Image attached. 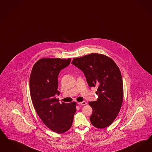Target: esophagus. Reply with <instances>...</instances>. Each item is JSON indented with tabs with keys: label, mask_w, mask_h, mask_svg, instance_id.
<instances>
[{
	"label": "esophagus",
	"mask_w": 152,
	"mask_h": 152,
	"mask_svg": "<svg viewBox=\"0 0 152 152\" xmlns=\"http://www.w3.org/2000/svg\"><path fill=\"white\" fill-rule=\"evenodd\" d=\"M77 104H81V105H85L86 103L85 102V101H83V102H77Z\"/></svg>",
	"instance_id": "34e87169"
}]
</instances>
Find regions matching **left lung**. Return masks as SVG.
<instances>
[{"label":"left lung","instance_id":"8db88e82","mask_svg":"<svg viewBox=\"0 0 152 152\" xmlns=\"http://www.w3.org/2000/svg\"><path fill=\"white\" fill-rule=\"evenodd\" d=\"M72 64L84 73L90 87H97V101L90 102L91 124L98 128L109 127L120 111L123 86L120 69L110 58L93 53L74 58Z\"/></svg>","mask_w":152,"mask_h":152}]
</instances>
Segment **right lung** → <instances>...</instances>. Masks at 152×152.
<instances>
[{
    "label": "right lung",
    "instance_id": "obj_1",
    "mask_svg": "<svg viewBox=\"0 0 152 152\" xmlns=\"http://www.w3.org/2000/svg\"><path fill=\"white\" fill-rule=\"evenodd\" d=\"M71 58H42L33 66L29 86L33 106L43 123L51 130L62 134L71 127L76 111L75 102L59 103L58 75L69 66Z\"/></svg>",
    "mask_w": 152,
    "mask_h": 152
}]
</instances>
